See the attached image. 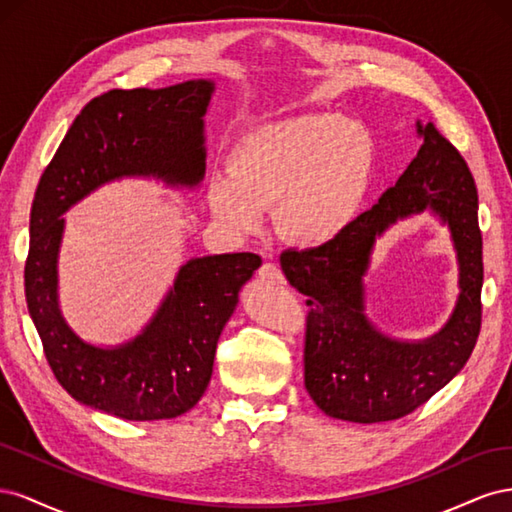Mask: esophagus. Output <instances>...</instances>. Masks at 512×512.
<instances>
[{"mask_svg":"<svg viewBox=\"0 0 512 512\" xmlns=\"http://www.w3.org/2000/svg\"><path fill=\"white\" fill-rule=\"evenodd\" d=\"M258 277H260L262 282H271V284H286V277H284L282 269L275 265V262H265V265H262V267L258 269Z\"/></svg>","mask_w":512,"mask_h":512,"instance_id":"obj_1","label":"esophagus"}]
</instances>
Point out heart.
<instances>
[{
    "label": "heart",
    "instance_id": "obj_1",
    "mask_svg": "<svg viewBox=\"0 0 512 512\" xmlns=\"http://www.w3.org/2000/svg\"><path fill=\"white\" fill-rule=\"evenodd\" d=\"M376 166V143L359 121L303 113L245 130L230 145L226 170L207 185L215 218L256 228L271 207L275 232L299 247L333 241L359 211Z\"/></svg>",
    "mask_w": 512,
    "mask_h": 512
}]
</instances>
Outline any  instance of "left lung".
<instances>
[{
    "label": "left lung",
    "instance_id": "left-lung-1",
    "mask_svg": "<svg viewBox=\"0 0 512 512\" xmlns=\"http://www.w3.org/2000/svg\"><path fill=\"white\" fill-rule=\"evenodd\" d=\"M423 145L380 203L312 250L282 254L290 286L305 305V389L316 406L352 423H382L414 412L466 365L483 320V235L474 177L436 123H418ZM431 206L454 232L462 294L452 322L423 345L380 336L362 314L360 277L376 234L397 217Z\"/></svg>",
    "mask_w": 512,
    "mask_h": 512
}]
</instances>
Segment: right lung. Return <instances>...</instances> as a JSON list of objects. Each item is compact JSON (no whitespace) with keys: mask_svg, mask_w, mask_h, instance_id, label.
I'll list each match as a JSON object with an SVG mask.
<instances>
[{"mask_svg":"<svg viewBox=\"0 0 512 512\" xmlns=\"http://www.w3.org/2000/svg\"><path fill=\"white\" fill-rule=\"evenodd\" d=\"M211 91V81L198 79L166 89H111L87 102L34 196L25 299L46 361L76 401L126 421L175 418L198 404L239 290L262 260L252 252L190 260L145 333L102 350L81 342L57 309L59 215L123 175L196 185L205 175L203 115Z\"/></svg>","mask_w":512,"mask_h":512,"instance_id":"add662e5","label":"right lung"}]
</instances>
